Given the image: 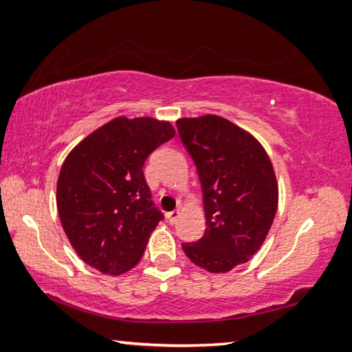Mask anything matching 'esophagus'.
<instances>
[{"label":"esophagus","mask_w":352,"mask_h":352,"mask_svg":"<svg viewBox=\"0 0 352 352\" xmlns=\"http://www.w3.org/2000/svg\"><path fill=\"white\" fill-rule=\"evenodd\" d=\"M178 216H180V211L175 210V211H170V212L166 214V219H168V222H169L170 225H174V223L177 222Z\"/></svg>","instance_id":"1"}]
</instances>
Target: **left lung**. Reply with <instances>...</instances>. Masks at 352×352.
<instances>
[{"mask_svg":"<svg viewBox=\"0 0 352 352\" xmlns=\"http://www.w3.org/2000/svg\"><path fill=\"white\" fill-rule=\"evenodd\" d=\"M178 135L204 190L206 230L182 243L195 265L226 273L258 252L275 219L278 184L269 155L258 140L216 115L183 118Z\"/></svg>","mask_w":352,"mask_h":352,"instance_id":"8db88e82","label":"left lung"}]
</instances>
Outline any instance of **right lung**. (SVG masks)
<instances>
[{
	"instance_id": "1",
	"label": "right lung",
	"mask_w": 352,
	"mask_h": 352,
	"mask_svg": "<svg viewBox=\"0 0 352 352\" xmlns=\"http://www.w3.org/2000/svg\"><path fill=\"white\" fill-rule=\"evenodd\" d=\"M175 136L169 122L116 118L80 141L57 180V210L80 259L105 275L138 264L163 212L153 205L142 166Z\"/></svg>"
}]
</instances>
